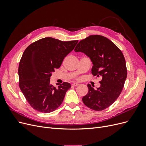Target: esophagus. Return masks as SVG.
I'll return each instance as SVG.
<instances>
[{"instance_id": "34e87169", "label": "esophagus", "mask_w": 146, "mask_h": 146, "mask_svg": "<svg viewBox=\"0 0 146 146\" xmlns=\"http://www.w3.org/2000/svg\"><path fill=\"white\" fill-rule=\"evenodd\" d=\"M79 85H80V84L78 83H76V82H75V83H72V85H73V86H78Z\"/></svg>"}]
</instances>
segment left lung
Masks as SVG:
<instances>
[{
	"label": "left lung",
	"instance_id": "8db88e82",
	"mask_svg": "<svg viewBox=\"0 0 146 146\" xmlns=\"http://www.w3.org/2000/svg\"><path fill=\"white\" fill-rule=\"evenodd\" d=\"M74 51L89 57L93 64L92 74L102 78L100 86L96 90L88 84V94L82 98L83 104L96 111L109 107L121 94L127 76L122 52L111 40L98 35L81 40Z\"/></svg>",
	"mask_w": 146,
	"mask_h": 146
}]
</instances>
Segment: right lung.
I'll list each match as a JSON object with an SVG mask.
<instances>
[{
	"label": "right lung",
	"mask_w": 146,
	"mask_h": 146,
	"mask_svg": "<svg viewBox=\"0 0 146 146\" xmlns=\"http://www.w3.org/2000/svg\"><path fill=\"white\" fill-rule=\"evenodd\" d=\"M77 42L78 40L62 41L47 37L26 48L19 65V84L26 100L35 110L50 113L62 104L71 85L64 82L56 83V88L50 83V77Z\"/></svg>",
	"instance_id": "1"
}]
</instances>
